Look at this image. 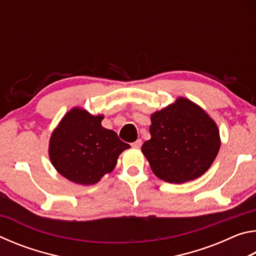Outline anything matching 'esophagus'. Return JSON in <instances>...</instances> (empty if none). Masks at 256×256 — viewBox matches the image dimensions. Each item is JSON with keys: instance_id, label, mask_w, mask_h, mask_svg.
Instances as JSON below:
<instances>
[{"instance_id": "1", "label": "esophagus", "mask_w": 256, "mask_h": 256, "mask_svg": "<svg viewBox=\"0 0 256 256\" xmlns=\"http://www.w3.org/2000/svg\"><path fill=\"white\" fill-rule=\"evenodd\" d=\"M141 146H142V140H141V138H138L136 142H133V144H132L133 148H141Z\"/></svg>"}]
</instances>
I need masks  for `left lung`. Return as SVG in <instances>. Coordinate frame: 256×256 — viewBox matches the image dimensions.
<instances>
[{
	"label": "left lung",
	"instance_id": "obj_1",
	"mask_svg": "<svg viewBox=\"0 0 256 256\" xmlns=\"http://www.w3.org/2000/svg\"><path fill=\"white\" fill-rule=\"evenodd\" d=\"M151 138L142 146L158 178L182 184L209 170L220 148L214 120L196 104L180 97L151 115Z\"/></svg>",
	"mask_w": 256,
	"mask_h": 256
}]
</instances>
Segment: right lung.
Here are the masks:
<instances>
[{
    "label": "right lung",
    "instance_id": "obj_1",
    "mask_svg": "<svg viewBox=\"0 0 256 256\" xmlns=\"http://www.w3.org/2000/svg\"><path fill=\"white\" fill-rule=\"evenodd\" d=\"M102 115L94 116L76 107L60 120L50 140V162L73 183L92 185L112 172L118 156L130 144L114 131L102 126Z\"/></svg>",
    "mask_w": 256,
    "mask_h": 256
}]
</instances>
